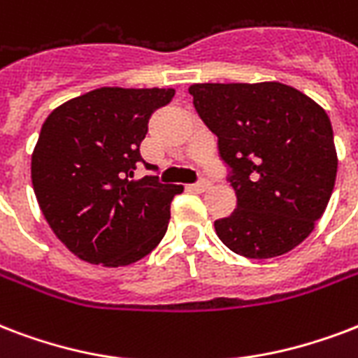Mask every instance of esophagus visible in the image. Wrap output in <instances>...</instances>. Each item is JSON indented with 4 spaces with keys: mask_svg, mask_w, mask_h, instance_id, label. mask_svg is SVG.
<instances>
[{
    "mask_svg": "<svg viewBox=\"0 0 358 358\" xmlns=\"http://www.w3.org/2000/svg\"><path fill=\"white\" fill-rule=\"evenodd\" d=\"M210 185H212V182H210V180L201 178V180H199V182H195V184H191L189 187H191V189H193V191H197V193H203V191L208 189Z\"/></svg>",
    "mask_w": 358,
    "mask_h": 358,
    "instance_id": "1",
    "label": "esophagus"
}]
</instances>
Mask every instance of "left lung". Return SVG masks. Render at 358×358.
I'll return each instance as SVG.
<instances>
[{
    "label": "left lung",
    "instance_id": "obj_1",
    "mask_svg": "<svg viewBox=\"0 0 358 358\" xmlns=\"http://www.w3.org/2000/svg\"><path fill=\"white\" fill-rule=\"evenodd\" d=\"M193 105L217 136L236 210L215 220L229 250L248 259L291 252L323 215L338 159L331 120L280 82L193 84Z\"/></svg>",
    "mask_w": 358,
    "mask_h": 358
}]
</instances>
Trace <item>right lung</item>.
<instances>
[{"label": "right lung", "instance_id": "1", "mask_svg": "<svg viewBox=\"0 0 358 358\" xmlns=\"http://www.w3.org/2000/svg\"><path fill=\"white\" fill-rule=\"evenodd\" d=\"M173 97L174 90L99 88L58 106L41 127L31 155L35 197L82 261L136 263L167 233L171 203L184 187L155 174L131 178L144 163L141 143L152 114Z\"/></svg>", "mask_w": 358, "mask_h": 358}]
</instances>
